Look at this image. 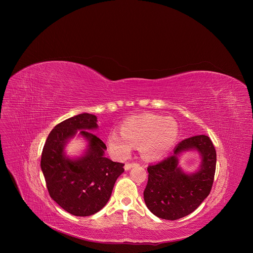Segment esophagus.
Segmentation results:
<instances>
[{
	"label": "esophagus",
	"instance_id": "esophagus-1",
	"mask_svg": "<svg viewBox=\"0 0 253 253\" xmlns=\"http://www.w3.org/2000/svg\"><path fill=\"white\" fill-rule=\"evenodd\" d=\"M136 166H138L137 163H126V164L125 165V169H126V170H128V169H130L131 168L136 167Z\"/></svg>",
	"mask_w": 253,
	"mask_h": 253
}]
</instances>
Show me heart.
I'll return each instance as SVG.
<instances>
[{"instance_id":"b5f03b06","label":"heart","mask_w":253,"mask_h":253,"mask_svg":"<svg viewBox=\"0 0 253 253\" xmlns=\"http://www.w3.org/2000/svg\"><path fill=\"white\" fill-rule=\"evenodd\" d=\"M121 129L108 135L110 150L121 159L129 156L132 144H139V152L145 159H160L172 149L178 137V126L174 121L154 114L126 119Z\"/></svg>"}]
</instances>
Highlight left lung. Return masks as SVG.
<instances>
[{
    "mask_svg": "<svg viewBox=\"0 0 253 253\" xmlns=\"http://www.w3.org/2000/svg\"><path fill=\"white\" fill-rule=\"evenodd\" d=\"M197 149L202 156L200 169L186 175L178 167L179 154ZM216 169V151L207 135L182 140L171 156L147 169L149 175L144 190L147 208L156 216L177 220L196 211L210 195Z\"/></svg>",
    "mask_w": 253,
    "mask_h": 253,
    "instance_id": "obj_1",
    "label": "left lung"
}]
</instances>
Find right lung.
Here are the masks:
<instances>
[{
	"mask_svg": "<svg viewBox=\"0 0 253 253\" xmlns=\"http://www.w3.org/2000/svg\"><path fill=\"white\" fill-rule=\"evenodd\" d=\"M97 128L96 116L88 113L69 118L48 134L42 148L41 168L50 198L76 216L98 212L109 201L115 182L125 171L124 164L104 157L105 143L88 130ZM78 130L89 141L85 155L71 160L64 146Z\"/></svg>",
	"mask_w": 253,
	"mask_h": 253,
	"instance_id": "1",
	"label": "right lung"
}]
</instances>
